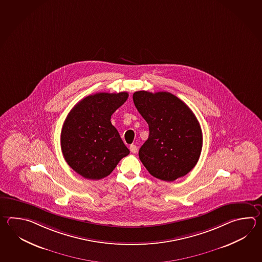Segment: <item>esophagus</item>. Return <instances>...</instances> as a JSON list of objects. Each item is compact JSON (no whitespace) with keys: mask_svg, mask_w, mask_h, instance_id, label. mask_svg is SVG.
I'll use <instances>...</instances> for the list:
<instances>
[{"mask_svg":"<svg viewBox=\"0 0 262 262\" xmlns=\"http://www.w3.org/2000/svg\"><path fill=\"white\" fill-rule=\"evenodd\" d=\"M129 150L132 153H136L138 151V147L135 144H130L129 145Z\"/></svg>","mask_w":262,"mask_h":262,"instance_id":"obj_1","label":"esophagus"}]
</instances>
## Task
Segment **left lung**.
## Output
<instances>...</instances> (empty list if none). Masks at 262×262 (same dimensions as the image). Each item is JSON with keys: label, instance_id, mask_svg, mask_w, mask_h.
Wrapping results in <instances>:
<instances>
[{"label": "left lung", "instance_id": "1", "mask_svg": "<svg viewBox=\"0 0 262 262\" xmlns=\"http://www.w3.org/2000/svg\"><path fill=\"white\" fill-rule=\"evenodd\" d=\"M134 105L149 127L148 139L139 158L153 177L171 182L197 164L203 147V133L190 108L171 93L134 92Z\"/></svg>", "mask_w": 262, "mask_h": 262}]
</instances>
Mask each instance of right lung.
<instances>
[{
  "label": "right lung",
  "mask_w": 262,
  "mask_h": 262,
  "mask_svg": "<svg viewBox=\"0 0 262 262\" xmlns=\"http://www.w3.org/2000/svg\"><path fill=\"white\" fill-rule=\"evenodd\" d=\"M128 97V92H100L81 100L68 114L60 145L66 162L78 174L91 180L102 179L129 154L110 121Z\"/></svg>",
  "instance_id": "right-lung-1"
}]
</instances>
